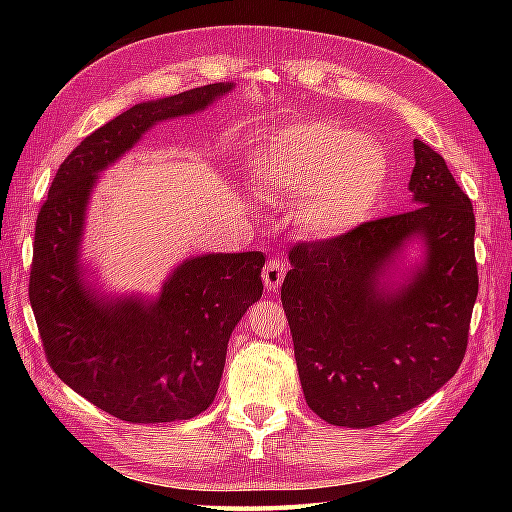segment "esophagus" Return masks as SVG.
Listing matches in <instances>:
<instances>
[{"mask_svg": "<svg viewBox=\"0 0 512 512\" xmlns=\"http://www.w3.org/2000/svg\"><path fill=\"white\" fill-rule=\"evenodd\" d=\"M286 270H288V266L284 262H279V259H270L262 273L264 286L268 290H277L281 286V281H284V277H286Z\"/></svg>", "mask_w": 512, "mask_h": 512, "instance_id": "obj_1", "label": "esophagus"}]
</instances>
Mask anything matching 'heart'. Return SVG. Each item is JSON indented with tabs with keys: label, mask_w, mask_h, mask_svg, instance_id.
Here are the masks:
<instances>
[{
	"label": "heart",
	"mask_w": 512,
	"mask_h": 512,
	"mask_svg": "<svg viewBox=\"0 0 512 512\" xmlns=\"http://www.w3.org/2000/svg\"><path fill=\"white\" fill-rule=\"evenodd\" d=\"M248 176L275 198L297 202L308 233L334 237L372 211L387 162L372 138L334 121H308L259 140L248 156Z\"/></svg>",
	"instance_id": "heart-1"
}]
</instances>
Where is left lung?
Masks as SVG:
<instances>
[{"mask_svg":"<svg viewBox=\"0 0 512 512\" xmlns=\"http://www.w3.org/2000/svg\"><path fill=\"white\" fill-rule=\"evenodd\" d=\"M409 189L418 206L330 239L290 248L281 303L308 407L336 427L365 429L400 416L458 372L480 288L473 204L447 162L413 140ZM428 262L407 287L379 277L409 236Z\"/></svg>","mask_w":512,"mask_h":512,"instance_id":"obj_1","label":"left lung"}]
</instances>
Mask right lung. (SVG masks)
Wrapping results in <instances>:
<instances>
[{
	"mask_svg": "<svg viewBox=\"0 0 512 512\" xmlns=\"http://www.w3.org/2000/svg\"><path fill=\"white\" fill-rule=\"evenodd\" d=\"M231 88L211 83L129 107L74 147L39 209L28 297L43 352L65 385L118 420H189L211 405L231 332L264 292L266 257L202 255L184 262L156 301H101L79 268L90 189L145 129L198 112Z\"/></svg>",
	"mask_w": 512,
	"mask_h": 512,
	"instance_id": "add662e5",
	"label": "right lung"
}]
</instances>
